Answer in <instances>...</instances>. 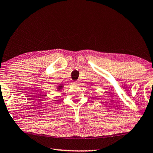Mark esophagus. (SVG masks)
Segmentation results:
<instances>
[{
  "instance_id": "34e87169",
  "label": "esophagus",
  "mask_w": 153,
  "mask_h": 153,
  "mask_svg": "<svg viewBox=\"0 0 153 153\" xmlns=\"http://www.w3.org/2000/svg\"><path fill=\"white\" fill-rule=\"evenodd\" d=\"M73 84L74 85H80V82H79V81H74L73 82Z\"/></svg>"
}]
</instances>
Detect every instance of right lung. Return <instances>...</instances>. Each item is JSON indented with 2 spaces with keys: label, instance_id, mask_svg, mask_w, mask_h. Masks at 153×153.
I'll use <instances>...</instances> for the list:
<instances>
[{
  "label": "right lung",
  "instance_id": "add662e5",
  "mask_svg": "<svg viewBox=\"0 0 153 153\" xmlns=\"http://www.w3.org/2000/svg\"><path fill=\"white\" fill-rule=\"evenodd\" d=\"M62 87H63V85H59V86L57 87V89L59 91V90H61L62 89Z\"/></svg>",
  "mask_w": 153,
  "mask_h": 153
}]
</instances>
